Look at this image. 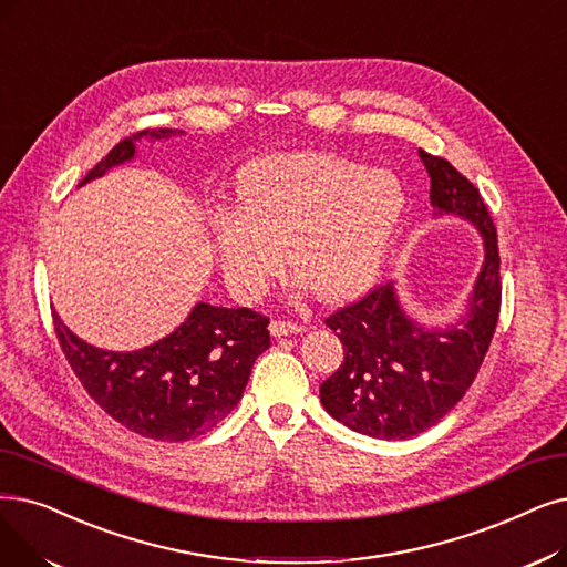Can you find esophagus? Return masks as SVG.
Segmentation results:
<instances>
[{"mask_svg":"<svg viewBox=\"0 0 567 567\" xmlns=\"http://www.w3.org/2000/svg\"><path fill=\"white\" fill-rule=\"evenodd\" d=\"M268 331L274 333L276 338H280V336H289V333H303V327L297 324V322H285V319H274V322H270V327H268Z\"/></svg>","mask_w":567,"mask_h":567,"instance_id":"1","label":"esophagus"}]
</instances>
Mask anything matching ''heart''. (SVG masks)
I'll return each instance as SVG.
<instances>
[{
	"label": "heart",
	"mask_w": 567,
	"mask_h": 567,
	"mask_svg": "<svg viewBox=\"0 0 567 567\" xmlns=\"http://www.w3.org/2000/svg\"><path fill=\"white\" fill-rule=\"evenodd\" d=\"M405 206L399 178L333 153L268 157L243 174L238 213L215 223L229 285L257 297L287 261L299 287L344 301L373 282Z\"/></svg>",
	"instance_id": "b5f03b06"
}]
</instances>
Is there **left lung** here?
I'll list each match as a JSON object with an SVG mask.
<instances>
[{"label": "left lung", "instance_id": "1", "mask_svg": "<svg viewBox=\"0 0 567 567\" xmlns=\"http://www.w3.org/2000/svg\"><path fill=\"white\" fill-rule=\"evenodd\" d=\"M435 215H456L484 240V264L467 310L447 329L424 327L399 301L393 282L327 317L344 348L338 371L319 386L324 410L348 429L405 440L435 426L473 384L501 312L498 236L480 189L442 157L420 151Z\"/></svg>", "mask_w": 567, "mask_h": 567}]
</instances>
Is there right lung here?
I'll list each match as a JSON object with an SVG mask.
<instances>
[{
	"label": "right lung",
	"mask_w": 567,
	"mask_h": 567,
	"mask_svg": "<svg viewBox=\"0 0 567 567\" xmlns=\"http://www.w3.org/2000/svg\"><path fill=\"white\" fill-rule=\"evenodd\" d=\"M178 130H143L96 164L79 183L102 178L136 155V141ZM60 348L90 399L125 429L162 442H183L219 424L238 405L252 365L268 350V317L250 308L196 303L166 338L134 352L94 348L71 333L53 310Z\"/></svg>",
	"instance_id": "1"
}]
</instances>
